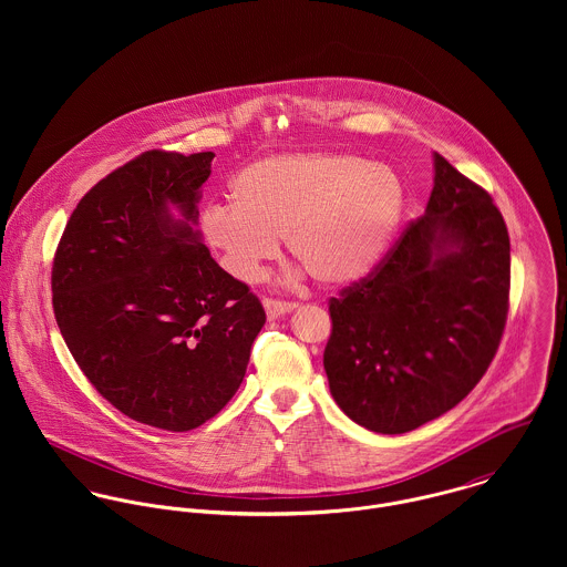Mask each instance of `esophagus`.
I'll list each match as a JSON object with an SVG mask.
<instances>
[{"instance_id": "esophagus-1", "label": "esophagus", "mask_w": 567, "mask_h": 567, "mask_svg": "<svg viewBox=\"0 0 567 567\" xmlns=\"http://www.w3.org/2000/svg\"><path fill=\"white\" fill-rule=\"evenodd\" d=\"M264 310H266V317L268 321H277L290 312L297 310L295 303H284V301H275V299H264Z\"/></svg>"}]
</instances>
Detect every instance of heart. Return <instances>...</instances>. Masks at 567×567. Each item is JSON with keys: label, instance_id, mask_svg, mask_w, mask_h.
Returning <instances> with one entry per match:
<instances>
[{"label": "heart", "instance_id": "obj_1", "mask_svg": "<svg viewBox=\"0 0 567 567\" xmlns=\"http://www.w3.org/2000/svg\"><path fill=\"white\" fill-rule=\"evenodd\" d=\"M238 200H214L198 225L223 268L257 284L288 252L327 288L364 279L386 255L405 207L404 181L384 163L347 153H281L234 181Z\"/></svg>", "mask_w": 567, "mask_h": 567}]
</instances>
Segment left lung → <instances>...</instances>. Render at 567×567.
<instances>
[{"label": "left lung", "mask_w": 567, "mask_h": 567, "mask_svg": "<svg viewBox=\"0 0 567 567\" xmlns=\"http://www.w3.org/2000/svg\"><path fill=\"white\" fill-rule=\"evenodd\" d=\"M434 187L382 264L329 301V391L358 425L404 434L463 402L508 312L511 243L483 187L434 153Z\"/></svg>", "instance_id": "obj_1"}]
</instances>
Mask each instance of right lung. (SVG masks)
Instances as JSON below:
<instances>
[{
  "mask_svg": "<svg viewBox=\"0 0 567 567\" xmlns=\"http://www.w3.org/2000/svg\"><path fill=\"white\" fill-rule=\"evenodd\" d=\"M214 157L151 151L111 172L82 196L52 268L56 323L86 380L169 432L236 395L266 323L196 229Z\"/></svg>",
  "mask_w": 567,
  "mask_h": 567,
  "instance_id": "add662e5",
  "label": "right lung"
}]
</instances>
